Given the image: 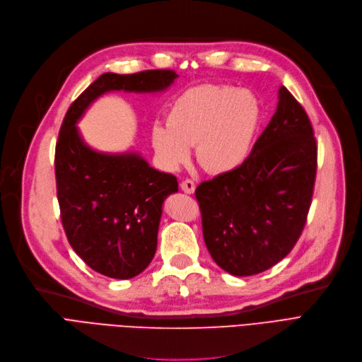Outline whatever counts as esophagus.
I'll use <instances>...</instances> for the list:
<instances>
[{
	"instance_id": "esophagus-1",
	"label": "esophagus",
	"mask_w": 362,
	"mask_h": 362,
	"mask_svg": "<svg viewBox=\"0 0 362 362\" xmlns=\"http://www.w3.org/2000/svg\"><path fill=\"white\" fill-rule=\"evenodd\" d=\"M180 187H182V191L186 192V194H194L197 186H195V182L192 179H186L180 183Z\"/></svg>"
}]
</instances>
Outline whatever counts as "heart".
I'll use <instances>...</instances> for the list:
<instances>
[{
  "label": "heart",
  "mask_w": 362,
  "mask_h": 362,
  "mask_svg": "<svg viewBox=\"0 0 362 362\" xmlns=\"http://www.w3.org/2000/svg\"><path fill=\"white\" fill-rule=\"evenodd\" d=\"M167 124H155L151 139L167 168L189 158L197 145L199 164L213 175L240 168L253 149L262 109L255 94L230 86L202 84L180 93L167 111Z\"/></svg>",
  "instance_id": "1"
}]
</instances>
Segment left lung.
Listing matches in <instances>:
<instances>
[{"label":"left lung","instance_id":"8db88e82","mask_svg":"<svg viewBox=\"0 0 362 362\" xmlns=\"http://www.w3.org/2000/svg\"><path fill=\"white\" fill-rule=\"evenodd\" d=\"M317 160L310 119L282 86L276 112L247 161L195 191L204 241L220 268L256 275L290 253L306 225Z\"/></svg>","mask_w":362,"mask_h":362}]
</instances>
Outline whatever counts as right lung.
<instances>
[{
  "label": "right lung",
  "mask_w": 362,
  "mask_h": 362,
  "mask_svg": "<svg viewBox=\"0 0 362 362\" xmlns=\"http://www.w3.org/2000/svg\"><path fill=\"white\" fill-rule=\"evenodd\" d=\"M176 76L171 69L106 72L72 102L62 122L54 153L62 225L75 253L105 276L129 279L148 268L156 251L163 202L177 192V179L136 153L94 152L75 124L106 91H161Z\"/></svg>",
  "instance_id": "add662e5"
}]
</instances>
